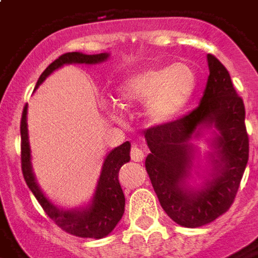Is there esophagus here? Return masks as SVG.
Wrapping results in <instances>:
<instances>
[{
    "label": "esophagus",
    "mask_w": 258,
    "mask_h": 258,
    "mask_svg": "<svg viewBox=\"0 0 258 258\" xmlns=\"http://www.w3.org/2000/svg\"><path fill=\"white\" fill-rule=\"evenodd\" d=\"M144 157H145V152L142 148L134 144L133 148H131V159L134 160V162H142L144 160Z\"/></svg>",
    "instance_id": "obj_1"
}]
</instances>
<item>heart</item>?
<instances>
[{"label":"heart","mask_w":258,"mask_h":258,"mask_svg":"<svg viewBox=\"0 0 258 258\" xmlns=\"http://www.w3.org/2000/svg\"><path fill=\"white\" fill-rule=\"evenodd\" d=\"M196 88V74L185 63L148 69L123 80L116 87L120 105L145 102V116L152 124L167 123L177 117Z\"/></svg>","instance_id":"heart-1"}]
</instances>
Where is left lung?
<instances>
[{
  "mask_svg": "<svg viewBox=\"0 0 258 258\" xmlns=\"http://www.w3.org/2000/svg\"><path fill=\"white\" fill-rule=\"evenodd\" d=\"M209 79L199 106L174 121L145 131L151 149L146 171L167 216L179 225L198 228L222 216L235 200L249 160V135L244 125L243 99L236 94L231 76L218 59L209 53ZM216 126L213 173L200 190L184 182L190 175L193 147L189 141L202 128Z\"/></svg>",
  "mask_w": 258,
  "mask_h": 258,
  "instance_id": "1",
  "label": "left lung"
}]
</instances>
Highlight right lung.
I'll return each mask as SVG.
<instances>
[{
  "mask_svg": "<svg viewBox=\"0 0 258 258\" xmlns=\"http://www.w3.org/2000/svg\"><path fill=\"white\" fill-rule=\"evenodd\" d=\"M109 58V53H96V55H85L81 52H68L60 55L49 64L37 81L36 88L47 79L53 70L69 63L95 64L101 63ZM27 105L23 107L22 120H20V138H22V171L27 186L36 196L38 203L41 205L47 216L52 220L64 232L80 236V238L101 239L112 232L117 222L124 214L125 199L120 182H118V171L123 164L130 162V142H124L123 145L114 148L105 159L102 166V173L96 185V190L91 203L83 209L76 210H63L58 206L52 205L42 194L37 184L36 177L33 174L30 162V145L27 135Z\"/></svg>",
  "mask_w": 258,
  "mask_h": 258,
  "instance_id": "add662e5",
  "label": "right lung"
}]
</instances>
